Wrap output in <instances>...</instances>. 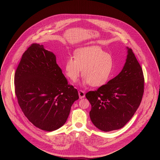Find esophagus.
Masks as SVG:
<instances>
[{"label": "esophagus", "mask_w": 160, "mask_h": 160, "mask_svg": "<svg viewBox=\"0 0 160 160\" xmlns=\"http://www.w3.org/2000/svg\"><path fill=\"white\" fill-rule=\"evenodd\" d=\"M78 95H79V98L80 99H82L83 98H85V92L82 90H79L78 91Z\"/></svg>", "instance_id": "1"}]
</instances>
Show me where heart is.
Listing matches in <instances>:
<instances>
[{
  "instance_id": "heart-1",
  "label": "heart",
  "mask_w": 160,
  "mask_h": 160,
  "mask_svg": "<svg viewBox=\"0 0 160 160\" xmlns=\"http://www.w3.org/2000/svg\"><path fill=\"white\" fill-rule=\"evenodd\" d=\"M113 69L112 56L98 46H88L77 49L75 58H68L64 64L66 76L75 82L81 74L83 83L101 87L109 80Z\"/></svg>"
}]
</instances>
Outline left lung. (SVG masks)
<instances>
[{
    "label": "left lung",
    "mask_w": 160,
    "mask_h": 160,
    "mask_svg": "<svg viewBox=\"0 0 160 160\" xmlns=\"http://www.w3.org/2000/svg\"><path fill=\"white\" fill-rule=\"evenodd\" d=\"M127 49L128 54L122 72L97 90L85 94L92 106L89 112L90 120L104 132L124 127L138 109L143 96L142 68L132 50Z\"/></svg>",
    "instance_id": "1"
}]
</instances>
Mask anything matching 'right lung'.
Returning a JSON list of instances; mask_svg holds the SVG:
<instances>
[{
    "instance_id": "obj_1",
    "label": "right lung",
    "mask_w": 160,
    "mask_h": 160,
    "mask_svg": "<svg viewBox=\"0 0 160 160\" xmlns=\"http://www.w3.org/2000/svg\"><path fill=\"white\" fill-rule=\"evenodd\" d=\"M15 94L25 117L36 127L56 130L66 122L78 93L43 45L32 43L23 53L14 75Z\"/></svg>"
}]
</instances>
